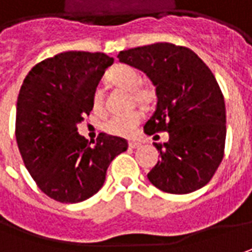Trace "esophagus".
Wrapping results in <instances>:
<instances>
[{
	"label": "esophagus",
	"instance_id": "obj_1",
	"mask_svg": "<svg viewBox=\"0 0 252 252\" xmlns=\"http://www.w3.org/2000/svg\"><path fill=\"white\" fill-rule=\"evenodd\" d=\"M128 146L131 149H139L142 148V143L140 142H135V140H131L129 143H128Z\"/></svg>",
	"mask_w": 252,
	"mask_h": 252
}]
</instances>
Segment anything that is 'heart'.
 <instances>
[{
	"label": "heart",
	"mask_w": 252,
	"mask_h": 252,
	"mask_svg": "<svg viewBox=\"0 0 252 252\" xmlns=\"http://www.w3.org/2000/svg\"><path fill=\"white\" fill-rule=\"evenodd\" d=\"M109 80L110 83L117 85L123 90L132 92L135 100L138 102H146L150 96V92L148 90L139 88L140 76L135 68L126 66V64H119L109 71ZM91 104L94 112H102L103 109V100H102V91L96 88L91 97ZM140 113L133 112L126 116H113L104 123V129L112 135L116 136H126L129 138L136 132L138 126H139Z\"/></svg>",
	"instance_id": "obj_1"
}]
</instances>
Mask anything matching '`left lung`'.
<instances>
[{
    "mask_svg": "<svg viewBox=\"0 0 252 252\" xmlns=\"http://www.w3.org/2000/svg\"><path fill=\"white\" fill-rule=\"evenodd\" d=\"M119 61L143 71L156 88V110L143 129L167 131L148 179L160 190L186 194L210 182L223 158L226 109L211 70L189 48L167 42L121 51ZM157 136V135H156Z\"/></svg>",
    "mask_w": 252,
    "mask_h": 252,
    "instance_id": "left-lung-1",
    "label": "left lung"
}]
</instances>
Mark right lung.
Masks as SVG:
<instances>
[{
    "label": "right lung",
    "instance_id": "right-lung-1",
    "mask_svg": "<svg viewBox=\"0 0 252 252\" xmlns=\"http://www.w3.org/2000/svg\"><path fill=\"white\" fill-rule=\"evenodd\" d=\"M114 59L100 52L68 51L29 71L16 103V142L26 168L47 196L80 203L103 186L126 139L100 133L91 145L77 124L92 110L91 97Z\"/></svg>",
    "mask_w": 252,
    "mask_h": 252
}]
</instances>
